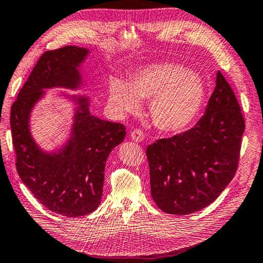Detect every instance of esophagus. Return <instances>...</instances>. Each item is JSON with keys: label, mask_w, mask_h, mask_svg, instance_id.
<instances>
[{"label": "esophagus", "mask_w": 263, "mask_h": 263, "mask_svg": "<svg viewBox=\"0 0 263 263\" xmlns=\"http://www.w3.org/2000/svg\"><path fill=\"white\" fill-rule=\"evenodd\" d=\"M131 139L136 142H140L144 140V133L141 130H133L131 132Z\"/></svg>", "instance_id": "34e87169"}]
</instances>
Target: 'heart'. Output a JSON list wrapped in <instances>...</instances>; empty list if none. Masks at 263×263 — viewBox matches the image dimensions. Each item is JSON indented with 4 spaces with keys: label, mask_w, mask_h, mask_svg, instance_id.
I'll return each mask as SVG.
<instances>
[{
    "label": "heart",
    "mask_w": 263,
    "mask_h": 263,
    "mask_svg": "<svg viewBox=\"0 0 263 263\" xmlns=\"http://www.w3.org/2000/svg\"><path fill=\"white\" fill-rule=\"evenodd\" d=\"M205 95V84L197 73L172 62L138 68L128 83L111 79L108 88L109 104L121 116L136 114L140 100H151L152 122L166 133H179L193 125L202 112Z\"/></svg>",
    "instance_id": "b5f03b06"
}]
</instances>
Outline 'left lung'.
Wrapping results in <instances>:
<instances>
[{
  "label": "left lung",
  "mask_w": 263,
  "mask_h": 263,
  "mask_svg": "<svg viewBox=\"0 0 263 263\" xmlns=\"http://www.w3.org/2000/svg\"><path fill=\"white\" fill-rule=\"evenodd\" d=\"M243 131L237 97L218 70L216 88L197 124L146 149L151 194L159 209L184 216L210 205L237 172Z\"/></svg>",
  "instance_id": "left-lung-1"
}]
</instances>
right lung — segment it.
<instances>
[{
	"mask_svg": "<svg viewBox=\"0 0 263 263\" xmlns=\"http://www.w3.org/2000/svg\"><path fill=\"white\" fill-rule=\"evenodd\" d=\"M88 54L87 48L78 46L43 53L10 111L21 180L44 206L66 217L86 216L100 205L106 159L123 142L125 126L95 117L89 111L88 97L73 96L78 108L69 139L57 152L48 153L31 136L30 115L45 94L44 89L80 88L79 67Z\"/></svg>",
	"mask_w": 263,
	"mask_h": 263,
	"instance_id": "obj_1",
	"label": "right lung"
}]
</instances>
